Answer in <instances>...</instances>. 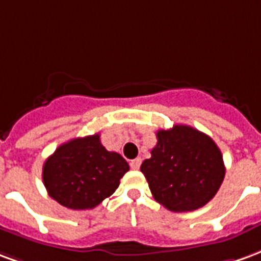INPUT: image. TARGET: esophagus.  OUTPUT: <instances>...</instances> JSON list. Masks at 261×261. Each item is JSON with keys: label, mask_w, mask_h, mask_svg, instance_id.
<instances>
[{"label": "esophagus", "mask_w": 261, "mask_h": 261, "mask_svg": "<svg viewBox=\"0 0 261 261\" xmlns=\"http://www.w3.org/2000/svg\"><path fill=\"white\" fill-rule=\"evenodd\" d=\"M140 164H142V160L140 159H135L130 161V168L132 170H139L140 168Z\"/></svg>", "instance_id": "esophagus-1"}]
</instances>
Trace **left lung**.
Here are the masks:
<instances>
[{
	"label": "left lung",
	"mask_w": 261,
	"mask_h": 261,
	"mask_svg": "<svg viewBox=\"0 0 261 261\" xmlns=\"http://www.w3.org/2000/svg\"><path fill=\"white\" fill-rule=\"evenodd\" d=\"M140 171L154 199L176 213L206 206L225 175L222 154L214 140L186 125L159 130L151 157L144 160Z\"/></svg>",
	"instance_id": "1"
}]
</instances>
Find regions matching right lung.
Segmentation results:
<instances>
[{"mask_svg": "<svg viewBox=\"0 0 261 261\" xmlns=\"http://www.w3.org/2000/svg\"><path fill=\"white\" fill-rule=\"evenodd\" d=\"M128 171L122 155L108 151L96 133L61 144L45 160L43 182L48 195L64 207L89 210L110 197Z\"/></svg>", "mask_w": 261, "mask_h": 261, "instance_id": "obj_1", "label": "right lung"}]
</instances>
